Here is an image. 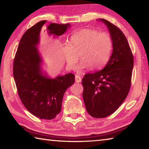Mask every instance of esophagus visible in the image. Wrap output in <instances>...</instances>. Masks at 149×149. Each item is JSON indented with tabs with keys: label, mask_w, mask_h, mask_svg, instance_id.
I'll return each mask as SVG.
<instances>
[{
	"label": "esophagus",
	"mask_w": 149,
	"mask_h": 149,
	"mask_svg": "<svg viewBox=\"0 0 149 149\" xmlns=\"http://www.w3.org/2000/svg\"><path fill=\"white\" fill-rule=\"evenodd\" d=\"M75 82L76 83H79L81 81V77H79V75H75Z\"/></svg>",
	"instance_id": "1"
}]
</instances>
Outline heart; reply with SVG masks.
<instances>
[{
  "label": "heart",
  "instance_id": "1",
  "mask_svg": "<svg viewBox=\"0 0 149 149\" xmlns=\"http://www.w3.org/2000/svg\"><path fill=\"white\" fill-rule=\"evenodd\" d=\"M112 47L113 40L109 33L84 29L70 37V43L63 45L61 52L70 69H74L80 53L82 60L77 67V71L81 73L91 67L93 70L102 68L109 60Z\"/></svg>",
  "mask_w": 149,
  "mask_h": 149
}]
</instances>
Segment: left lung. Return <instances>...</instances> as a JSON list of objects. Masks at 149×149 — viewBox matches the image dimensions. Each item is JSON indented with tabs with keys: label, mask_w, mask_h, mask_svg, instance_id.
I'll return each instance as SVG.
<instances>
[{
	"label": "left lung",
	"mask_w": 149,
	"mask_h": 149,
	"mask_svg": "<svg viewBox=\"0 0 149 149\" xmlns=\"http://www.w3.org/2000/svg\"><path fill=\"white\" fill-rule=\"evenodd\" d=\"M107 25L113 40V50L104 69L85 75L83 98L89 114L102 118L113 114L124 101L132 83L133 56L123 32L110 22Z\"/></svg>",
	"instance_id": "obj_1"
}]
</instances>
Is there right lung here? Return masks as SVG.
<instances>
[{
	"mask_svg": "<svg viewBox=\"0 0 149 149\" xmlns=\"http://www.w3.org/2000/svg\"><path fill=\"white\" fill-rule=\"evenodd\" d=\"M47 22H39L22 37L14 60L13 75L20 100L26 109L40 119L52 120L61 111L64 93L74 84L75 75L70 73L50 79L42 74L37 45L41 27ZM70 27V24L52 23L47 29L50 35L60 36Z\"/></svg>",
	"mask_w": 149,
	"mask_h": 149,
	"instance_id": "1",
	"label": "right lung"
}]
</instances>
